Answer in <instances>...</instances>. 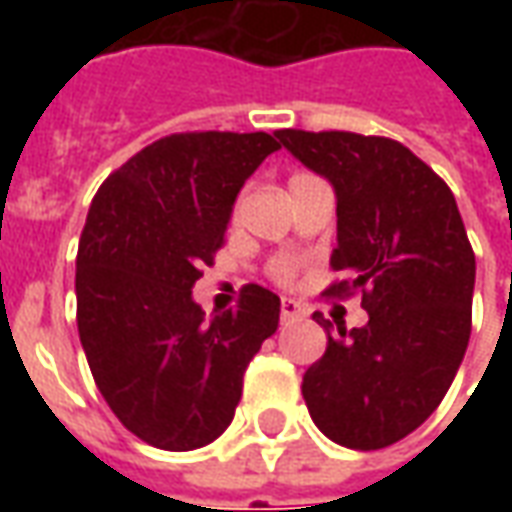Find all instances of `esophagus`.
Returning <instances> with one entry per match:
<instances>
[{
    "mask_svg": "<svg viewBox=\"0 0 512 512\" xmlns=\"http://www.w3.org/2000/svg\"><path fill=\"white\" fill-rule=\"evenodd\" d=\"M279 315H282V321H299V318H304V307H301L299 301L282 299V304H279Z\"/></svg>",
    "mask_w": 512,
    "mask_h": 512,
    "instance_id": "1",
    "label": "esophagus"
}]
</instances>
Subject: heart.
Returning <instances> with one entry per match:
<instances>
[{
    "label": "heart",
    "instance_id": "b5f03b06",
    "mask_svg": "<svg viewBox=\"0 0 512 512\" xmlns=\"http://www.w3.org/2000/svg\"><path fill=\"white\" fill-rule=\"evenodd\" d=\"M274 277L277 279L293 277V263H290V260H279V263H274Z\"/></svg>",
    "mask_w": 512,
    "mask_h": 512
}]
</instances>
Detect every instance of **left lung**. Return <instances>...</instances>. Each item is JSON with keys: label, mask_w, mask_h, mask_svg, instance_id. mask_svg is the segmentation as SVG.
Masks as SVG:
<instances>
[{"label": "left lung", "mask_w": 512, "mask_h": 512, "mask_svg": "<svg viewBox=\"0 0 512 512\" xmlns=\"http://www.w3.org/2000/svg\"><path fill=\"white\" fill-rule=\"evenodd\" d=\"M277 139L337 194L326 288L362 293V329L326 321L329 343L304 373L312 422L351 450L406 439L436 411L472 334L474 252L450 186L406 145L351 131L282 128Z\"/></svg>", "instance_id": "left-lung-1"}]
</instances>
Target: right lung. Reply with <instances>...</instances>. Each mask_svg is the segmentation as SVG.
<instances>
[{
  "mask_svg": "<svg viewBox=\"0 0 512 512\" xmlns=\"http://www.w3.org/2000/svg\"><path fill=\"white\" fill-rule=\"evenodd\" d=\"M279 147L266 131L164 136L93 197L76 255L79 337L115 417L158 450L219 439L277 332V293L246 285L238 307L205 318L191 288L222 249L241 186Z\"/></svg>",
  "mask_w": 512,
  "mask_h": 512,
  "instance_id": "add662e5",
  "label": "right lung"
}]
</instances>
